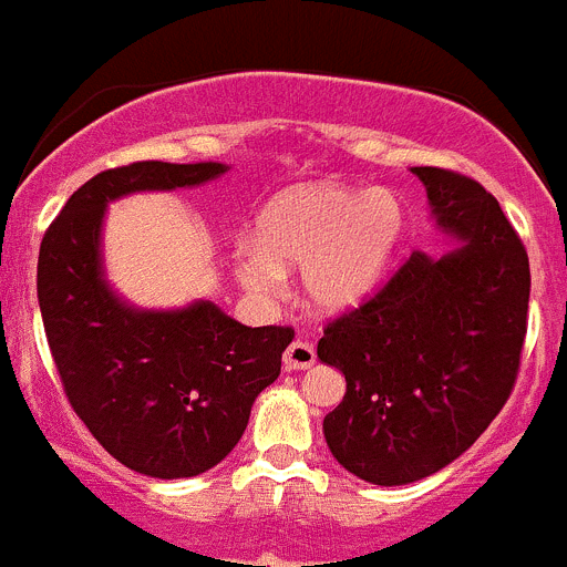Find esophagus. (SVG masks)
<instances>
[{
	"mask_svg": "<svg viewBox=\"0 0 567 567\" xmlns=\"http://www.w3.org/2000/svg\"><path fill=\"white\" fill-rule=\"evenodd\" d=\"M313 361H317V352H313V347L308 344V341L295 339L289 347H286L284 352L286 372H300V369L313 367Z\"/></svg>",
	"mask_w": 567,
	"mask_h": 567,
	"instance_id": "esophagus-1",
	"label": "esophagus"
}]
</instances>
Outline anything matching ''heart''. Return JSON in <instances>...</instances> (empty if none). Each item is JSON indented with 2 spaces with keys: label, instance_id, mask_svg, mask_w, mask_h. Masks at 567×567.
<instances>
[{
  "label": "heart",
  "instance_id": "1",
  "mask_svg": "<svg viewBox=\"0 0 567 567\" xmlns=\"http://www.w3.org/2000/svg\"><path fill=\"white\" fill-rule=\"evenodd\" d=\"M405 228V204L391 189L339 182L284 189L256 217V250H239L237 278L267 295L281 281L278 270L302 267L308 306L352 311L383 286Z\"/></svg>",
  "mask_w": 567,
  "mask_h": 567
}]
</instances>
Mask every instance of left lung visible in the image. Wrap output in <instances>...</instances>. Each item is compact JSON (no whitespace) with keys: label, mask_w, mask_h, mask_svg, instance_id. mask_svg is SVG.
<instances>
[{"label":"left lung","mask_w":567,"mask_h":567,"mask_svg":"<svg viewBox=\"0 0 567 567\" xmlns=\"http://www.w3.org/2000/svg\"><path fill=\"white\" fill-rule=\"evenodd\" d=\"M411 171L455 248L416 250L317 344L347 380L324 441L347 472L385 487L441 472L485 433L518 378L529 311V256L498 200L455 171Z\"/></svg>","instance_id":"obj_1"}]
</instances>
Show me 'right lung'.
<instances>
[{
    "instance_id": "add662e5",
    "label": "right lung",
    "mask_w": 567,
    "mask_h": 567,
    "mask_svg": "<svg viewBox=\"0 0 567 567\" xmlns=\"http://www.w3.org/2000/svg\"><path fill=\"white\" fill-rule=\"evenodd\" d=\"M220 162H132L82 184L43 234L38 302L65 396L123 466L159 480L209 472L237 446L256 396L281 374L295 330L248 328L212 300L145 311L112 291L101 261L110 200L198 187Z\"/></svg>"
}]
</instances>
